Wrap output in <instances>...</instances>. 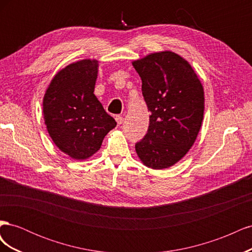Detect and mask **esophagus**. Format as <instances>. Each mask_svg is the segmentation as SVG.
I'll list each match as a JSON object with an SVG mask.
<instances>
[{
    "label": "esophagus",
    "instance_id": "1",
    "mask_svg": "<svg viewBox=\"0 0 252 252\" xmlns=\"http://www.w3.org/2000/svg\"><path fill=\"white\" fill-rule=\"evenodd\" d=\"M116 121H117L118 125L120 126V125L123 124V121H124V119H123V117H121V116H117V117H116Z\"/></svg>",
    "mask_w": 252,
    "mask_h": 252
}]
</instances>
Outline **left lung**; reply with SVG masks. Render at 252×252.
Instances as JSON below:
<instances>
[{
	"instance_id": "left-lung-1",
	"label": "left lung",
	"mask_w": 252,
	"mask_h": 252,
	"mask_svg": "<svg viewBox=\"0 0 252 252\" xmlns=\"http://www.w3.org/2000/svg\"><path fill=\"white\" fill-rule=\"evenodd\" d=\"M144 100L151 112L144 139L135 144L141 162L169 168L192 147L204 117V88L187 61L165 50L135 60Z\"/></svg>"
}]
</instances>
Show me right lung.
Masks as SVG:
<instances>
[{"label":"right lung","mask_w":252,"mask_h":252,"mask_svg":"<svg viewBox=\"0 0 252 252\" xmlns=\"http://www.w3.org/2000/svg\"><path fill=\"white\" fill-rule=\"evenodd\" d=\"M98 61L67 65L52 78L43 98V116L56 146L74 159H86L101 148L117 122L94 95Z\"/></svg>","instance_id":"1"}]
</instances>
